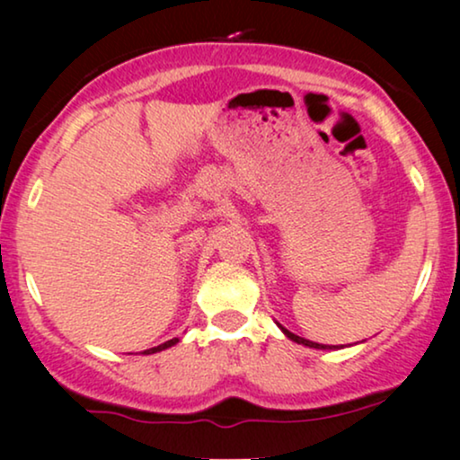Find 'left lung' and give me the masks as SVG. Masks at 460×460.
Masks as SVG:
<instances>
[{"label":"left lung","mask_w":460,"mask_h":460,"mask_svg":"<svg viewBox=\"0 0 460 460\" xmlns=\"http://www.w3.org/2000/svg\"><path fill=\"white\" fill-rule=\"evenodd\" d=\"M280 326V331L285 332V335L291 339V341H295V343H301V345H307V348H316V349H335V345H323V343H314V341H307V339H304V337H299V335H295V332H291V331H287L285 326L282 324H279Z\"/></svg>","instance_id":"obj_1"}]
</instances>
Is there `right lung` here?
Instances as JSON below:
<instances>
[{
    "label": "right lung",
    "mask_w": 460,
    "mask_h": 460,
    "mask_svg": "<svg viewBox=\"0 0 460 460\" xmlns=\"http://www.w3.org/2000/svg\"><path fill=\"white\" fill-rule=\"evenodd\" d=\"M178 341H180V339H178V337H173V339H169V341H165V343L156 345V348H150V349H146V351H142V354H156V351H163V349L172 348V345H175Z\"/></svg>",
    "instance_id": "add662e5"
}]
</instances>
